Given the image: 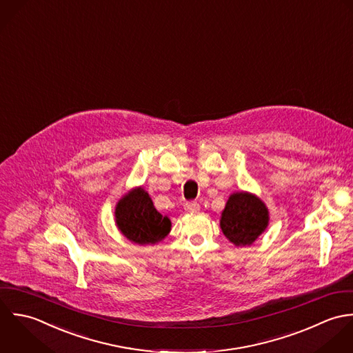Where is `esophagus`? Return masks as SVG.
Returning a JSON list of instances; mask_svg holds the SVG:
<instances>
[{
	"mask_svg": "<svg viewBox=\"0 0 353 353\" xmlns=\"http://www.w3.org/2000/svg\"><path fill=\"white\" fill-rule=\"evenodd\" d=\"M199 209H201V206L196 203V202H187L185 205H184V210L188 212H199Z\"/></svg>",
	"mask_w": 353,
	"mask_h": 353,
	"instance_id": "obj_1",
	"label": "esophagus"
}]
</instances>
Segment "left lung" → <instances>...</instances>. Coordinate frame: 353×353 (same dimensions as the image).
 Returning a JSON list of instances; mask_svg holds the SVG:
<instances>
[{"mask_svg": "<svg viewBox=\"0 0 353 353\" xmlns=\"http://www.w3.org/2000/svg\"><path fill=\"white\" fill-rule=\"evenodd\" d=\"M219 225L225 237L236 247L251 245L268 228L269 210L254 194H232L221 214Z\"/></svg>", "mask_w": 353, "mask_h": 353, "instance_id": "left-lung-1", "label": "left lung"}]
</instances>
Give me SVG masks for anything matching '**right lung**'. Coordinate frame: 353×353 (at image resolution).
<instances>
[{
    "label": "right lung",
    "instance_id": "1",
    "mask_svg": "<svg viewBox=\"0 0 353 353\" xmlns=\"http://www.w3.org/2000/svg\"><path fill=\"white\" fill-rule=\"evenodd\" d=\"M116 223L120 232L135 244H155L170 232L169 216L157 212L150 195L139 187L125 194L116 205Z\"/></svg>",
    "mask_w": 353,
    "mask_h": 353
}]
</instances>
